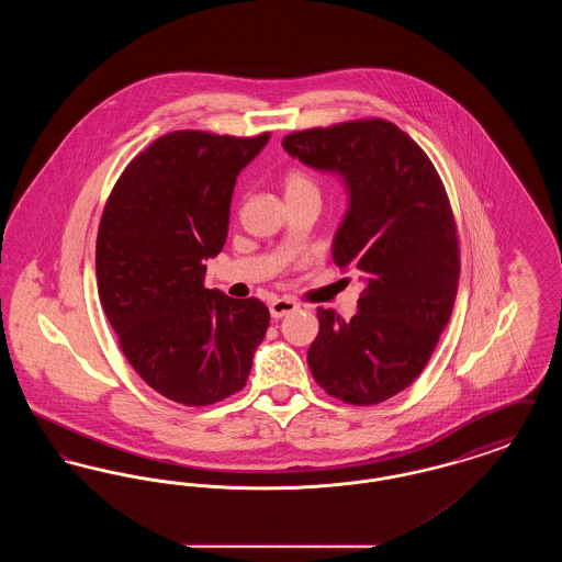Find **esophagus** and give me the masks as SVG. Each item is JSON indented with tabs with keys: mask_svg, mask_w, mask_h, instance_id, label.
Instances as JSON below:
<instances>
[{
	"mask_svg": "<svg viewBox=\"0 0 562 562\" xmlns=\"http://www.w3.org/2000/svg\"><path fill=\"white\" fill-rule=\"evenodd\" d=\"M299 310V303L291 299V296H280V299H273L271 303H269V314H271V318H282V316H286V314H293Z\"/></svg>",
	"mask_w": 562,
	"mask_h": 562,
	"instance_id": "1",
	"label": "esophagus"
}]
</instances>
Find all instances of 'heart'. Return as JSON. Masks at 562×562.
Wrapping results in <instances>:
<instances>
[{"label": "heart", "mask_w": 562, "mask_h": 562, "mask_svg": "<svg viewBox=\"0 0 562 562\" xmlns=\"http://www.w3.org/2000/svg\"><path fill=\"white\" fill-rule=\"evenodd\" d=\"M282 189H284L286 200H296V198H305V195H321V189H318L314 175L310 170H305L303 166L286 168V172L282 175Z\"/></svg>", "instance_id": "b5f03b06"}]
</instances>
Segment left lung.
<instances>
[{"label": "left lung", "instance_id": "obj_1", "mask_svg": "<svg viewBox=\"0 0 562 562\" xmlns=\"http://www.w3.org/2000/svg\"><path fill=\"white\" fill-rule=\"evenodd\" d=\"M282 145L348 181L333 255L367 286L349 322L318 310L307 364L328 396L373 406L422 374L451 318L461 263L447 189L428 154L381 117L286 134Z\"/></svg>", "mask_w": 562, "mask_h": 562}]
</instances>
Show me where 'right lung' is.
I'll use <instances>...</instances> for the list:
<instances>
[{"label": "right lung", "instance_id": "add662e5", "mask_svg": "<svg viewBox=\"0 0 562 562\" xmlns=\"http://www.w3.org/2000/svg\"><path fill=\"white\" fill-rule=\"evenodd\" d=\"M268 138L164 134L124 168L99 223L97 284L117 344L151 390L183 406L240 392L268 330L259 299L204 289L236 177Z\"/></svg>", "mask_w": 562, "mask_h": 562}]
</instances>
